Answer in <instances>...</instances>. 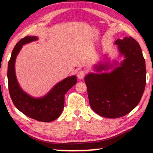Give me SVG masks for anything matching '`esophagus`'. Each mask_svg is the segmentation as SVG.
Here are the masks:
<instances>
[{"label":"esophagus","mask_w":153,"mask_h":153,"mask_svg":"<svg viewBox=\"0 0 153 153\" xmlns=\"http://www.w3.org/2000/svg\"><path fill=\"white\" fill-rule=\"evenodd\" d=\"M85 74H86V72L85 70H80L77 73V77H78V79H81L84 77Z\"/></svg>","instance_id":"1"}]
</instances>
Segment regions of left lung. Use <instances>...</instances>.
Returning a JSON list of instances; mask_svg holds the SVG:
<instances>
[{
  "instance_id": "8db88e82",
  "label": "left lung",
  "mask_w": 153,
  "mask_h": 153,
  "mask_svg": "<svg viewBox=\"0 0 153 153\" xmlns=\"http://www.w3.org/2000/svg\"><path fill=\"white\" fill-rule=\"evenodd\" d=\"M115 45L125 59L120 63L115 60L113 64L99 63L94 68L97 73H89L84 79L92 109L109 118L124 116L138 105L146 81V61L139 43L125 37ZM111 68V72H101Z\"/></svg>"
}]
</instances>
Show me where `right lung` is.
<instances>
[{"label": "right lung", "mask_w": 153, "mask_h": 153, "mask_svg": "<svg viewBox=\"0 0 153 153\" xmlns=\"http://www.w3.org/2000/svg\"><path fill=\"white\" fill-rule=\"evenodd\" d=\"M36 36H26L16 43L8 62L7 79L10 97L14 106L29 118L41 122H51L60 116L64 108L65 95L76 84V76L67 77L54 85L44 97L35 98L24 92L15 74V60L23 45L36 41Z\"/></svg>", "instance_id": "1"}]
</instances>
